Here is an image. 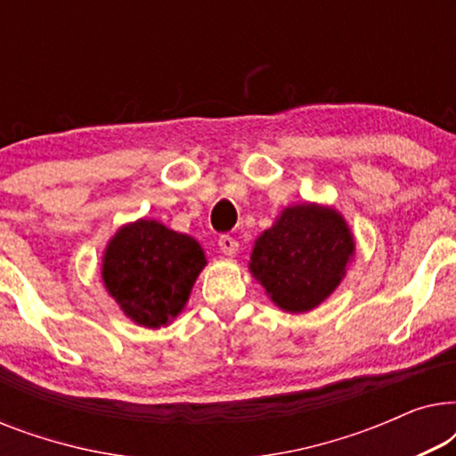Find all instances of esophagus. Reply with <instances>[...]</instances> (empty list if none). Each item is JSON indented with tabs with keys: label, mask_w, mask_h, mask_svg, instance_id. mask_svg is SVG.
I'll return each mask as SVG.
<instances>
[{
	"label": "esophagus",
	"mask_w": 456,
	"mask_h": 456,
	"mask_svg": "<svg viewBox=\"0 0 456 456\" xmlns=\"http://www.w3.org/2000/svg\"><path fill=\"white\" fill-rule=\"evenodd\" d=\"M217 245H220V251L224 255H228V257H234V255L239 253V240L232 239L230 234H222L220 240H217Z\"/></svg>",
	"instance_id": "obj_1"
}]
</instances>
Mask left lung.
<instances>
[{"label": "left lung", "instance_id": "left-lung-1", "mask_svg": "<svg viewBox=\"0 0 456 456\" xmlns=\"http://www.w3.org/2000/svg\"><path fill=\"white\" fill-rule=\"evenodd\" d=\"M354 255L351 228L334 208H286L255 240L248 270L289 314H305L336 290Z\"/></svg>", "mask_w": 456, "mask_h": 456}]
</instances>
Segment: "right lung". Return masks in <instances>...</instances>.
<instances>
[{"instance_id": "1", "label": "right lung", "mask_w": 456, "mask_h": 456, "mask_svg": "<svg viewBox=\"0 0 456 456\" xmlns=\"http://www.w3.org/2000/svg\"><path fill=\"white\" fill-rule=\"evenodd\" d=\"M205 264L192 236L155 220H136L111 236L102 276L126 317L139 326L161 328L184 309Z\"/></svg>"}]
</instances>
